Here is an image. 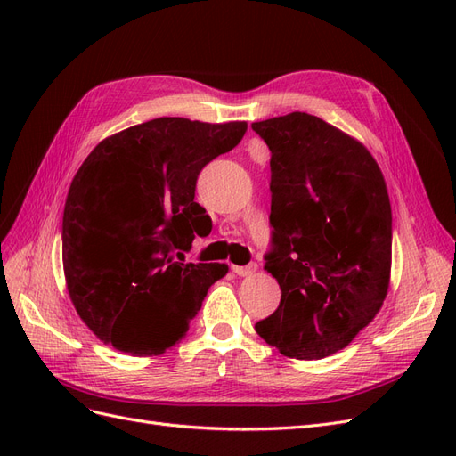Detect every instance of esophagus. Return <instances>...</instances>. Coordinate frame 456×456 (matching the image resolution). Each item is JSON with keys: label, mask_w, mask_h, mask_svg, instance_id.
Wrapping results in <instances>:
<instances>
[{"label": "esophagus", "mask_w": 456, "mask_h": 456, "mask_svg": "<svg viewBox=\"0 0 456 456\" xmlns=\"http://www.w3.org/2000/svg\"><path fill=\"white\" fill-rule=\"evenodd\" d=\"M232 270L238 275H251L256 272V265L255 262H251V265H247V266H232Z\"/></svg>", "instance_id": "obj_1"}]
</instances>
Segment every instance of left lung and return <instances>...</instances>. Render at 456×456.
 Segmentation results:
<instances>
[{"mask_svg":"<svg viewBox=\"0 0 456 456\" xmlns=\"http://www.w3.org/2000/svg\"><path fill=\"white\" fill-rule=\"evenodd\" d=\"M270 148L268 270L280 306L255 329L297 360H322L380 310L392 268V207L379 165L346 133L306 112L253 123Z\"/></svg>","mask_w":456,"mask_h":456,"instance_id":"obj_1","label":"left lung"}]
</instances>
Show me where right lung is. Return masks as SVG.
I'll return each instance as SVG.
<instances>
[{"label":"right lung","mask_w":456,"mask_h":456,"mask_svg":"<svg viewBox=\"0 0 456 456\" xmlns=\"http://www.w3.org/2000/svg\"><path fill=\"white\" fill-rule=\"evenodd\" d=\"M245 131V121L158 118L108 136L76 173L62 216L66 287L104 344L131 355L163 354L226 275V265L184 262V253L211 228L194 201L198 176ZM99 242L109 247L106 259L95 253Z\"/></svg>","instance_id":"right-lung-1"}]
</instances>
